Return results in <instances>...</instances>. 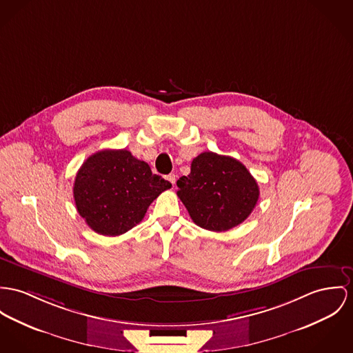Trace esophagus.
Instances as JSON below:
<instances>
[{
    "label": "esophagus",
    "mask_w": 353,
    "mask_h": 353,
    "mask_svg": "<svg viewBox=\"0 0 353 353\" xmlns=\"http://www.w3.org/2000/svg\"><path fill=\"white\" fill-rule=\"evenodd\" d=\"M166 180H168L172 185H174V184H176V174H173V173L168 174V176H166Z\"/></svg>",
    "instance_id": "34e87169"
}]
</instances>
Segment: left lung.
Masks as SVG:
<instances>
[{
    "label": "left lung",
    "instance_id": "obj_1",
    "mask_svg": "<svg viewBox=\"0 0 353 353\" xmlns=\"http://www.w3.org/2000/svg\"><path fill=\"white\" fill-rule=\"evenodd\" d=\"M177 187L193 223L215 232L243 223L259 199V187L243 163L214 152L193 159L190 174L180 177Z\"/></svg>",
    "mask_w": 353,
    "mask_h": 353
}]
</instances>
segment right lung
Returning a JSON list of instances; mask_svg holds the SVG:
<instances>
[{"label": "right lung", "instance_id": "add662e5", "mask_svg": "<svg viewBox=\"0 0 353 353\" xmlns=\"http://www.w3.org/2000/svg\"><path fill=\"white\" fill-rule=\"evenodd\" d=\"M170 187L129 150L106 149L81 165L75 177L74 199L91 230L118 236L137 225L153 200Z\"/></svg>", "mask_w": 353, "mask_h": 353}]
</instances>
